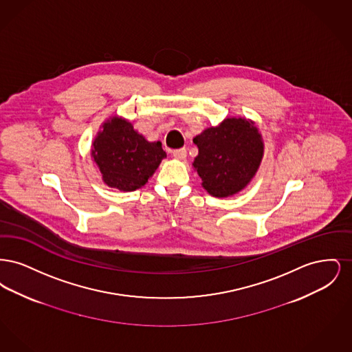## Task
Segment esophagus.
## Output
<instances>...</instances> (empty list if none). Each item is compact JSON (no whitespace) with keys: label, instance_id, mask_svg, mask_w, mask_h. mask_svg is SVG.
<instances>
[{"label":"esophagus","instance_id":"1","mask_svg":"<svg viewBox=\"0 0 352 352\" xmlns=\"http://www.w3.org/2000/svg\"><path fill=\"white\" fill-rule=\"evenodd\" d=\"M186 155H187V151L184 148L182 149H177V151H173V157L177 158V160H186Z\"/></svg>","mask_w":352,"mask_h":352}]
</instances>
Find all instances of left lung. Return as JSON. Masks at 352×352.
I'll list each match as a JSON object with an SVG mask.
<instances>
[{
	"label": "left lung",
	"mask_w": 352,
	"mask_h": 352,
	"mask_svg": "<svg viewBox=\"0 0 352 352\" xmlns=\"http://www.w3.org/2000/svg\"><path fill=\"white\" fill-rule=\"evenodd\" d=\"M198 155L192 168L201 187L215 198H227L251 184L264 157V141L254 121L228 118L194 137Z\"/></svg>",
	"instance_id": "obj_1"
}]
</instances>
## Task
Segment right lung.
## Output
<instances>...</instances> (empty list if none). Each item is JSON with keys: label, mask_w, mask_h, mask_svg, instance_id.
Returning a JSON list of instances; mask_svg holds the SVG:
<instances>
[{"label": "right lung", "mask_w": 352, "mask_h": 352, "mask_svg": "<svg viewBox=\"0 0 352 352\" xmlns=\"http://www.w3.org/2000/svg\"><path fill=\"white\" fill-rule=\"evenodd\" d=\"M91 157L104 184L129 192L148 182L166 153L160 141H148L129 120L116 115L101 124L92 141Z\"/></svg>", "instance_id": "add662e5"}]
</instances>
